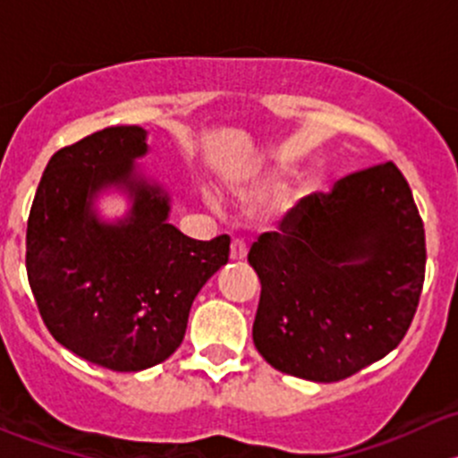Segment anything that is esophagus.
<instances>
[{
  "mask_svg": "<svg viewBox=\"0 0 458 458\" xmlns=\"http://www.w3.org/2000/svg\"><path fill=\"white\" fill-rule=\"evenodd\" d=\"M248 255V243L243 242V239H233V243H230V257L234 259V261H239V259H243Z\"/></svg>",
  "mask_w": 458,
  "mask_h": 458,
  "instance_id": "1",
  "label": "esophagus"
}]
</instances>
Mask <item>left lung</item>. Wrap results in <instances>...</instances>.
<instances>
[{"instance_id":"1","label":"left lung","mask_w":458,"mask_h":458,"mask_svg":"<svg viewBox=\"0 0 458 458\" xmlns=\"http://www.w3.org/2000/svg\"><path fill=\"white\" fill-rule=\"evenodd\" d=\"M252 339L275 370L332 383L386 357L408 332L426 279V230L392 161L303 197L259 234Z\"/></svg>"}]
</instances>
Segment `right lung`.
<instances>
[{
    "instance_id": "add662e5",
    "label": "right lung",
    "mask_w": 458,
    "mask_h": 458,
    "mask_svg": "<svg viewBox=\"0 0 458 458\" xmlns=\"http://www.w3.org/2000/svg\"><path fill=\"white\" fill-rule=\"evenodd\" d=\"M146 131L110 126L50 157L26 228V272L55 341L114 372H140L182 345L197 293L228 263L230 237L197 242L168 224V195L135 177ZM126 185L131 215L101 225L89 210Z\"/></svg>"
}]
</instances>
